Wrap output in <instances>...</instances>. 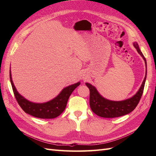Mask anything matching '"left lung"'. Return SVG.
Here are the masks:
<instances>
[{"label":"left lung","mask_w":156,"mask_h":156,"mask_svg":"<svg viewBox=\"0 0 156 156\" xmlns=\"http://www.w3.org/2000/svg\"><path fill=\"white\" fill-rule=\"evenodd\" d=\"M133 46L137 52L145 61L147 68V62L144 55L142 54L137 42L133 43ZM147 69L144 80L142 82L141 87L133 97L121 101H113L105 98L99 94L94 86L89 83H86L90 90V107L92 112L99 117L104 118L119 117L130 113L137 107L143 94L145 80H146Z\"/></svg>","instance_id":"8db88e82"}]
</instances>
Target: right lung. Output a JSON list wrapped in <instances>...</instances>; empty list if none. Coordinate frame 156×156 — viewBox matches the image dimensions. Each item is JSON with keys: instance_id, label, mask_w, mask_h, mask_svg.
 <instances>
[{"instance_id": "add662e5", "label": "right lung", "mask_w": 156, "mask_h": 156, "mask_svg": "<svg viewBox=\"0 0 156 156\" xmlns=\"http://www.w3.org/2000/svg\"><path fill=\"white\" fill-rule=\"evenodd\" d=\"M10 80L16 100L26 113L40 119H54L61 115L65 110L69 96L74 89L80 84V82L64 88L57 97L44 103H35L29 101L16 90L12 80L10 70Z\"/></svg>"}]
</instances>
